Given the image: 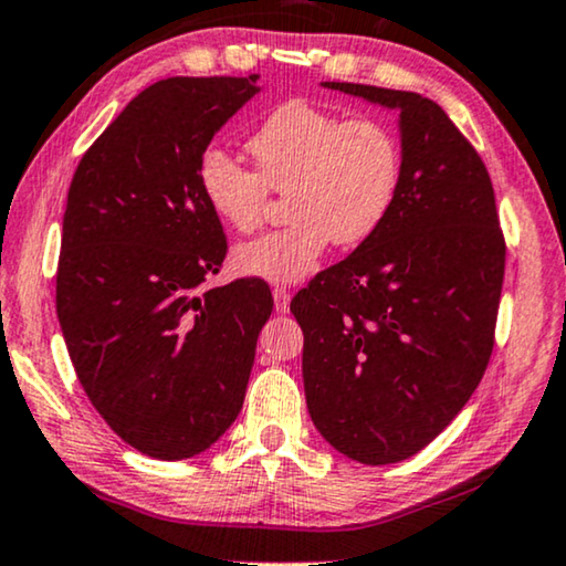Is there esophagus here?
Listing matches in <instances>:
<instances>
[{
  "mask_svg": "<svg viewBox=\"0 0 566 566\" xmlns=\"http://www.w3.org/2000/svg\"><path fill=\"white\" fill-rule=\"evenodd\" d=\"M273 298H275V312H281V314L289 312V304H291V291H285V289H275V291H273Z\"/></svg>",
  "mask_w": 566,
  "mask_h": 566,
  "instance_id": "esophagus-1",
  "label": "esophagus"
}]
</instances>
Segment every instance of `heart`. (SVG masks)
Instances as JSON below:
<instances>
[{"label":"heart","instance_id":"obj_1","mask_svg":"<svg viewBox=\"0 0 566 566\" xmlns=\"http://www.w3.org/2000/svg\"><path fill=\"white\" fill-rule=\"evenodd\" d=\"M254 168L210 148L197 166V185L212 216L233 231H254L270 192L289 195L291 223L247 241L233 252L239 273L270 283L312 275L327 247H358L387 223L400 197L402 143L374 116H343L289 101L273 108L249 137Z\"/></svg>","mask_w":566,"mask_h":566}]
</instances>
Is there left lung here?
Segmentation results:
<instances>
[{"mask_svg":"<svg viewBox=\"0 0 566 566\" xmlns=\"http://www.w3.org/2000/svg\"><path fill=\"white\" fill-rule=\"evenodd\" d=\"M325 87L400 112V197L387 223L291 301L304 329L306 408L366 465L423 450L471 400L494 350L504 244L491 176L431 98Z\"/></svg>","mask_w":566,"mask_h":566,"instance_id":"8db88e82","label":"left lung"}]
</instances>
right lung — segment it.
<instances>
[{
  "label": "right lung",
  "instance_id": "add662e5",
  "mask_svg": "<svg viewBox=\"0 0 566 566\" xmlns=\"http://www.w3.org/2000/svg\"><path fill=\"white\" fill-rule=\"evenodd\" d=\"M260 75L166 77L85 150L67 192L56 314L87 400L124 442L185 460L237 421L273 293L202 291L229 241L197 185L216 132Z\"/></svg>",
  "mask_w": 566,
  "mask_h": 566
}]
</instances>
